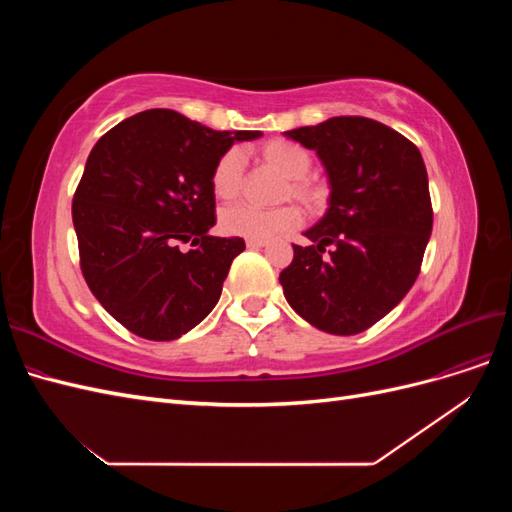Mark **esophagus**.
I'll return each mask as SVG.
<instances>
[{
    "instance_id": "esophagus-1",
    "label": "esophagus",
    "mask_w": 512,
    "mask_h": 512,
    "mask_svg": "<svg viewBox=\"0 0 512 512\" xmlns=\"http://www.w3.org/2000/svg\"><path fill=\"white\" fill-rule=\"evenodd\" d=\"M245 243H247V247H252V250H256V247H265L269 241L267 239H247Z\"/></svg>"
}]
</instances>
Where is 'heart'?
Returning a JSON list of instances; mask_svg holds the SVG:
<instances>
[{"label":"heart","instance_id":"1","mask_svg":"<svg viewBox=\"0 0 512 512\" xmlns=\"http://www.w3.org/2000/svg\"><path fill=\"white\" fill-rule=\"evenodd\" d=\"M260 162L273 173L282 175L284 183L277 198L297 200L309 213H318L327 207L329 185L318 175H312V156L297 143L271 141L258 151ZM211 188L220 200L230 203L243 194L245 188V156L239 147L228 149L218 160L211 175ZM222 230L228 235L245 239H273L282 232H290L301 224V213L294 205H280L271 209H256L247 205L228 207L220 215Z\"/></svg>","mask_w":512,"mask_h":512}]
</instances>
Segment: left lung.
I'll return each instance as SVG.
<instances>
[{
    "label": "left lung",
    "instance_id": "obj_1",
    "mask_svg": "<svg viewBox=\"0 0 512 512\" xmlns=\"http://www.w3.org/2000/svg\"><path fill=\"white\" fill-rule=\"evenodd\" d=\"M318 153L331 196L280 273L290 307L316 329L356 335L384 318L421 273L433 226L421 151L367 117L284 132Z\"/></svg>",
    "mask_w": 512,
    "mask_h": 512
}]
</instances>
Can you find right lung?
Segmentation results:
<instances>
[{"instance_id":"1","label":"right lung","mask_w":512,"mask_h":512,"mask_svg":"<svg viewBox=\"0 0 512 512\" xmlns=\"http://www.w3.org/2000/svg\"><path fill=\"white\" fill-rule=\"evenodd\" d=\"M170 108L123 119L91 149L72 200L81 271L100 305L151 342L194 329L220 301L241 237H211L213 168L235 141ZM193 241L190 253L179 242Z\"/></svg>"}]
</instances>
